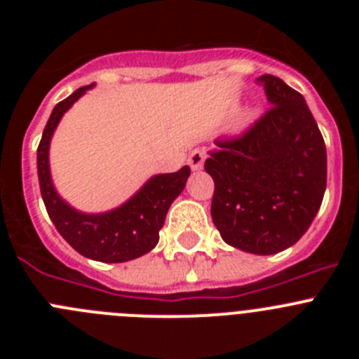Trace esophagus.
<instances>
[{"label":"esophagus","mask_w":359,"mask_h":359,"mask_svg":"<svg viewBox=\"0 0 359 359\" xmlns=\"http://www.w3.org/2000/svg\"><path fill=\"white\" fill-rule=\"evenodd\" d=\"M205 158H207V152H205V149H196V151L190 152V156H189L190 169H192V170L203 169Z\"/></svg>","instance_id":"1"}]
</instances>
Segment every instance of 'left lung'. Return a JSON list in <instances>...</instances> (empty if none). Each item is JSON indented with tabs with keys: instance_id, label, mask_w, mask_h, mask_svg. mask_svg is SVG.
Wrapping results in <instances>:
<instances>
[{
	"instance_id": "left-lung-1",
	"label": "left lung",
	"mask_w": 359,
	"mask_h": 359,
	"mask_svg": "<svg viewBox=\"0 0 359 359\" xmlns=\"http://www.w3.org/2000/svg\"><path fill=\"white\" fill-rule=\"evenodd\" d=\"M268 111L243 135L215 140L205 170L214 180L212 221L223 241L255 255L290 248L311 226L327 185V152L298 91L275 75Z\"/></svg>"
}]
</instances>
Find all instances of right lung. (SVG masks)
I'll return each instance as SVG.
<instances>
[{
  "mask_svg": "<svg viewBox=\"0 0 359 359\" xmlns=\"http://www.w3.org/2000/svg\"><path fill=\"white\" fill-rule=\"evenodd\" d=\"M93 84L79 88L53 107L37 147V176L41 196L57 231L81 255L100 262H128L151 252L160 241L165 215L174 199L182 194L190 176L189 167L177 172L152 176L129 201L104 214H82L72 208L53 189L50 177L48 149L57 123L75 100Z\"/></svg>",
  "mask_w": 359,
  "mask_h": 359,
  "instance_id": "obj_1",
  "label": "right lung"
}]
</instances>
